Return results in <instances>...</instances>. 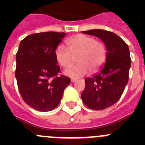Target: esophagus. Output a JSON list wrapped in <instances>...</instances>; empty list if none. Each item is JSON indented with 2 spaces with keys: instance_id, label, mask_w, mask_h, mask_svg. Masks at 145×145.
Returning a JSON list of instances; mask_svg holds the SVG:
<instances>
[{
  "instance_id": "1",
  "label": "esophagus",
  "mask_w": 145,
  "mask_h": 145,
  "mask_svg": "<svg viewBox=\"0 0 145 145\" xmlns=\"http://www.w3.org/2000/svg\"><path fill=\"white\" fill-rule=\"evenodd\" d=\"M76 79H75V78H72L71 79V82H72V83H75V81H76Z\"/></svg>"
}]
</instances>
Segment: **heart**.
Masks as SVG:
<instances>
[{"mask_svg":"<svg viewBox=\"0 0 145 145\" xmlns=\"http://www.w3.org/2000/svg\"><path fill=\"white\" fill-rule=\"evenodd\" d=\"M69 50L59 46L55 51V57L61 66L68 68L78 57V65L65 71V74L72 78H79L86 75L90 69L96 72L102 67L106 59V49L103 43L93 37L77 35L67 42Z\"/></svg>","mask_w":145,"mask_h":145,"instance_id":"1","label":"heart"}]
</instances>
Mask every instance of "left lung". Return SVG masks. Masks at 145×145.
<instances>
[{
	"label": "left lung",
	"mask_w": 145,
	"mask_h": 145,
	"mask_svg": "<svg viewBox=\"0 0 145 145\" xmlns=\"http://www.w3.org/2000/svg\"><path fill=\"white\" fill-rule=\"evenodd\" d=\"M82 33L97 37L105 45V65L99 72L86 79L81 94L88 108L104 110L119 100L127 85L131 67L129 48L122 38L112 32L97 29Z\"/></svg>",
	"instance_id": "1"
}]
</instances>
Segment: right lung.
Returning <instances> with one entry per match:
<instances>
[{
    "label": "right lung",
    "instance_id": "obj_1",
    "mask_svg": "<svg viewBox=\"0 0 145 145\" xmlns=\"http://www.w3.org/2000/svg\"><path fill=\"white\" fill-rule=\"evenodd\" d=\"M65 33L45 32L29 35L21 41L16 54L15 77L19 91L28 105L40 112L57 107L70 78L57 76L59 66L55 51ZM52 77L54 78L50 80Z\"/></svg>",
    "mask_w": 145,
    "mask_h": 145
}]
</instances>
